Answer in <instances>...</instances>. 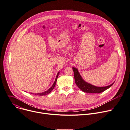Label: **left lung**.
<instances>
[{"mask_svg": "<svg viewBox=\"0 0 130 130\" xmlns=\"http://www.w3.org/2000/svg\"><path fill=\"white\" fill-rule=\"evenodd\" d=\"M72 69L74 72L75 82L78 87L84 92L90 93H101L106 91L109 87H110L115 83L113 82L111 85L105 87H97L94 86L91 84L87 83L84 80L81 75L79 74L78 70L76 68L73 67Z\"/></svg>", "mask_w": 130, "mask_h": 130, "instance_id": "1", "label": "left lung"}]
</instances>
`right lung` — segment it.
<instances>
[{"label":"right lung","mask_w":130,"mask_h":130,"mask_svg":"<svg viewBox=\"0 0 130 130\" xmlns=\"http://www.w3.org/2000/svg\"><path fill=\"white\" fill-rule=\"evenodd\" d=\"M59 72L58 73V74H57V76H56V79H55V81L54 84H53L51 88H50L49 89H48L47 91H45V92H43V93H37V94H35V95H38V96H44V95H46L49 94L50 93H51V92L53 91V89H54V88L55 87V85H56V82H57V79L58 76V75H59ZM31 94H32V93H31Z\"/></svg>","instance_id":"1"}]
</instances>
